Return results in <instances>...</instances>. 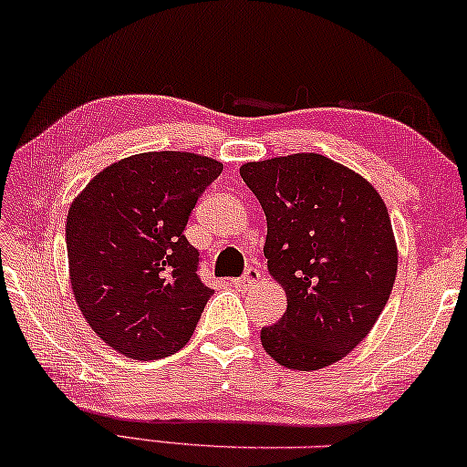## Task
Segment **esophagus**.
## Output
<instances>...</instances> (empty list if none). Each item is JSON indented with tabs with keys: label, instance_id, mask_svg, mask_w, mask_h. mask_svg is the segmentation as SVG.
Segmentation results:
<instances>
[{
	"label": "esophagus",
	"instance_id": "1",
	"mask_svg": "<svg viewBox=\"0 0 467 467\" xmlns=\"http://www.w3.org/2000/svg\"><path fill=\"white\" fill-rule=\"evenodd\" d=\"M258 279H261V271L256 267H248L246 274H244L240 279H234V285H242V288H250V285H254Z\"/></svg>",
	"mask_w": 467,
	"mask_h": 467
}]
</instances>
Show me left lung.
<instances>
[{
  "label": "left lung",
  "instance_id": "1",
  "mask_svg": "<svg viewBox=\"0 0 467 467\" xmlns=\"http://www.w3.org/2000/svg\"><path fill=\"white\" fill-rule=\"evenodd\" d=\"M240 175L267 217L269 275L288 296L284 317L261 329L263 348L298 371L340 361L371 332L397 277L382 196L315 152L246 162Z\"/></svg>",
  "mask_w": 467,
  "mask_h": 467
}]
</instances>
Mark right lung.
<instances>
[{"label": "right lung", "instance_id": "right-lung-1", "mask_svg": "<svg viewBox=\"0 0 467 467\" xmlns=\"http://www.w3.org/2000/svg\"><path fill=\"white\" fill-rule=\"evenodd\" d=\"M223 164L192 152L112 162L67 217L70 285L89 327L117 353L154 361L192 338L213 290L183 229Z\"/></svg>", "mask_w": 467, "mask_h": 467}]
</instances>
